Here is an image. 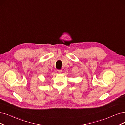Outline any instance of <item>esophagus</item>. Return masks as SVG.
I'll list each match as a JSON object with an SVG mask.
<instances>
[{"label": "esophagus", "mask_w": 125, "mask_h": 125, "mask_svg": "<svg viewBox=\"0 0 125 125\" xmlns=\"http://www.w3.org/2000/svg\"><path fill=\"white\" fill-rule=\"evenodd\" d=\"M58 72L59 73H61L62 72V70H58Z\"/></svg>", "instance_id": "esophagus-1"}]
</instances>
